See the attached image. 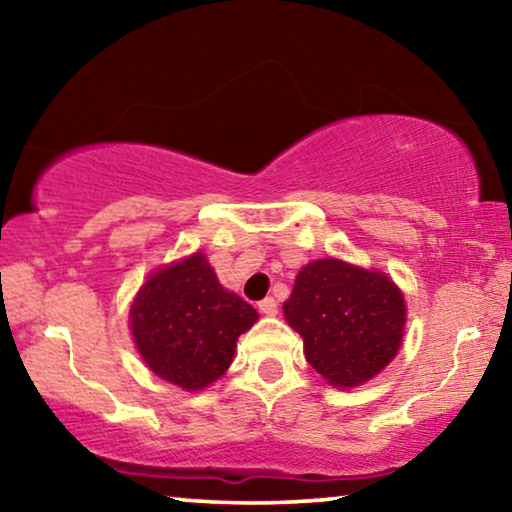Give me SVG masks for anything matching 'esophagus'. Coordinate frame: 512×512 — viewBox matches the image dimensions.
Masks as SVG:
<instances>
[{
    "label": "esophagus",
    "instance_id": "34e87169",
    "mask_svg": "<svg viewBox=\"0 0 512 512\" xmlns=\"http://www.w3.org/2000/svg\"><path fill=\"white\" fill-rule=\"evenodd\" d=\"M259 311H262V314H266V316H275L277 314V302L273 300V298H264L262 302H259Z\"/></svg>",
    "mask_w": 512,
    "mask_h": 512
}]
</instances>
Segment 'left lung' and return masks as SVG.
<instances>
[{
  "label": "left lung",
  "instance_id": "1",
  "mask_svg": "<svg viewBox=\"0 0 512 512\" xmlns=\"http://www.w3.org/2000/svg\"><path fill=\"white\" fill-rule=\"evenodd\" d=\"M305 357L332 386H359L384 370L402 343L406 307L384 273L318 259L296 277L284 302Z\"/></svg>",
  "mask_w": 512,
  "mask_h": 512
}]
</instances>
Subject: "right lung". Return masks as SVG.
<instances>
[{
  "instance_id": "right-lung-1",
  "label": "right lung",
  "mask_w": 512,
  "mask_h": 512,
  "mask_svg": "<svg viewBox=\"0 0 512 512\" xmlns=\"http://www.w3.org/2000/svg\"><path fill=\"white\" fill-rule=\"evenodd\" d=\"M255 320L257 311L221 287L201 253L153 273L131 307L142 359L185 391H201L230 368L239 334Z\"/></svg>"
}]
</instances>
